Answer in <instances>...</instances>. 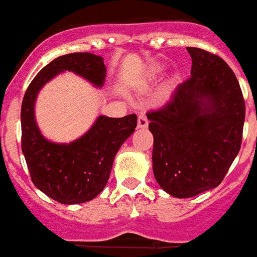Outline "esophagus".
<instances>
[{
	"instance_id": "1",
	"label": "esophagus",
	"mask_w": 257,
	"mask_h": 257,
	"mask_svg": "<svg viewBox=\"0 0 257 257\" xmlns=\"http://www.w3.org/2000/svg\"><path fill=\"white\" fill-rule=\"evenodd\" d=\"M148 118H147L146 114H140L139 115V118H137V126L139 128H147L148 126Z\"/></svg>"
}]
</instances>
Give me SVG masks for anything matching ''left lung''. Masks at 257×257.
<instances>
[{"label": "left lung", "mask_w": 257, "mask_h": 257, "mask_svg": "<svg viewBox=\"0 0 257 257\" xmlns=\"http://www.w3.org/2000/svg\"><path fill=\"white\" fill-rule=\"evenodd\" d=\"M191 75L147 117L154 135L155 179L176 198L214 189L237 156L245 101L232 68L218 55L187 47Z\"/></svg>", "instance_id": "1"}]
</instances>
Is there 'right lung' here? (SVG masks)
I'll return each instance as SVG.
<instances>
[{
  "label": "right lung",
  "instance_id": "1",
  "mask_svg": "<svg viewBox=\"0 0 257 257\" xmlns=\"http://www.w3.org/2000/svg\"><path fill=\"white\" fill-rule=\"evenodd\" d=\"M64 70L82 75L95 86H102L106 75L103 59L90 52L63 55L42 68L23 98L21 150L33 185L50 198L72 205L91 201L105 189L115 154L135 132L137 115H99L89 132L70 144L46 140L35 122V99L39 90Z\"/></svg>",
  "mask_w": 257,
  "mask_h": 257
}]
</instances>
